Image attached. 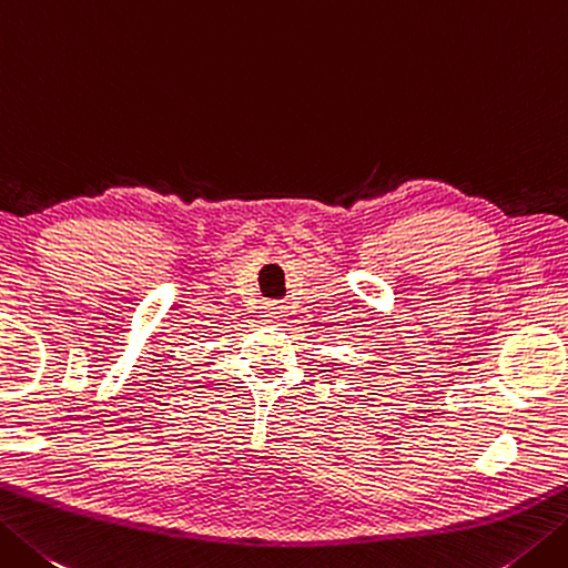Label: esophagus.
I'll return each instance as SVG.
<instances>
[{
    "label": "esophagus",
    "mask_w": 568,
    "mask_h": 568,
    "mask_svg": "<svg viewBox=\"0 0 568 568\" xmlns=\"http://www.w3.org/2000/svg\"><path fill=\"white\" fill-rule=\"evenodd\" d=\"M283 313H285V307L281 303H268V305H265V317L277 320Z\"/></svg>",
    "instance_id": "obj_1"
}]
</instances>
